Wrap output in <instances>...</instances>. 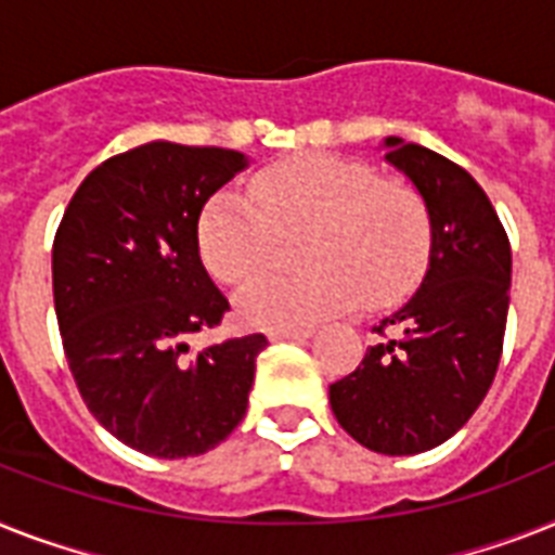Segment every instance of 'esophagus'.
<instances>
[{
    "label": "esophagus",
    "mask_w": 555,
    "mask_h": 555,
    "mask_svg": "<svg viewBox=\"0 0 555 555\" xmlns=\"http://www.w3.org/2000/svg\"><path fill=\"white\" fill-rule=\"evenodd\" d=\"M311 328H281V332H272V340H309Z\"/></svg>",
    "instance_id": "esophagus-1"
}]
</instances>
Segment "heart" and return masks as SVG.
<instances>
[{
	"label": "heart",
	"instance_id": "heart-1",
	"mask_svg": "<svg viewBox=\"0 0 555 555\" xmlns=\"http://www.w3.org/2000/svg\"><path fill=\"white\" fill-rule=\"evenodd\" d=\"M255 207L235 192L204 206L198 246L223 283H244L278 258V237L300 241L309 269L263 274L237 295L246 323L304 328L351 309L397 304L425 274L434 227L428 204L405 181L326 153L292 155L255 176Z\"/></svg>",
	"mask_w": 555,
	"mask_h": 555
}]
</instances>
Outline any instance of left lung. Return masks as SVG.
<instances>
[{"label":"left lung","instance_id":"obj_1","mask_svg":"<svg viewBox=\"0 0 555 555\" xmlns=\"http://www.w3.org/2000/svg\"><path fill=\"white\" fill-rule=\"evenodd\" d=\"M431 212L428 272L374 332L349 377L328 386L337 423L369 451L409 456L468 423L496 377L511 304V241L485 190L446 155L383 141ZM389 337L386 338L385 334Z\"/></svg>","mask_w":555,"mask_h":555}]
</instances>
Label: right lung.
I'll return each mask as SVG.
<instances>
[{
	"instance_id": "right-lung-1",
	"label": "right lung",
	"mask_w": 555,
	"mask_h": 555,
	"mask_svg": "<svg viewBox=\"0 0 555 555\" xmlns=\"http://www.w3.org/2000/svg\"><path fill=\"white\" fill-rule=\"evenodd\" d=\"M221 146L150 141L90 172L53 241V300L90 414L158 460L198 456L249 405L263 334L190 354V334L229 311L198 251L201 209L246 169Z\"/></svg>"
}]
</instances>
